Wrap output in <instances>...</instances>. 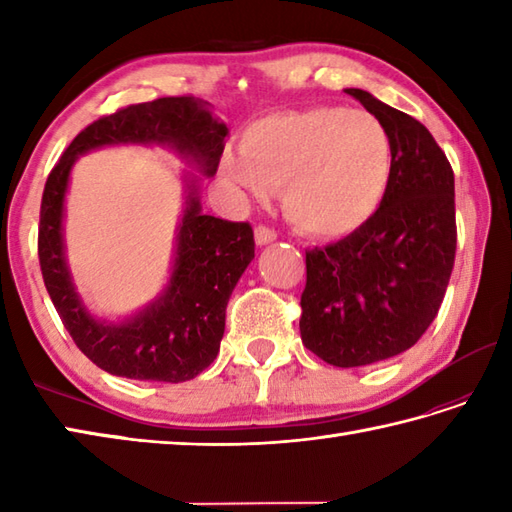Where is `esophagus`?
Listing matches in <instances>:
<instances>
[{"label": "esophagus", "mask_w": 512, "mask_h": 512, "mask_svg": "<svg viewBox=\"0 0 512 512\" xmlns=\"http://www.w3.org/2000/svg\"><path fill=\"white\" fill-rule=\"evenodd\" d=\"M275 239H277V233L273 231V228H268V226L255 228V244L257 246H268V244H273Z\"/></svg>", "instance_id": "1"}]
</instances>
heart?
Returning <instances> with one entry per match:
<instances>
[{
  "mask_svg": "<svg viewBox=\"0 0 512 512\" xmlns=\"http://www.w3.org/2000/svg\"><path fill=\"white\" fill-rule=\"evenodd\" d=\"M226 149L224 180L250 198L279 187L288 220L310 237L339 239L374 220L391 191L396 151L365 110L319 105L259 118Z\"/></svg>",
  "mask_w": 512,
  "mask_h": 512,
  "instance_id": "obj_1",
  "label": "heart"
}]
</instances>
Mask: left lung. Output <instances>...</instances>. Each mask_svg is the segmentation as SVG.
<instances>
[{"instance_id":"left-lung-1","label":"left lung","mask_w":512,"mask_h":512,"mask_svg":"<svg viewBox=\"0 0 512 512\" xmlns=\"http://www.w3.org/2000/svg\"><path fill=\"white\" fill-rule=\"evenodd\" d=\"M385 123L396 169L367 226L306 253L301 341L334 367H363L416 345L436 319L455 259V180L429 129L358 88L345 90Z\"/></svg>"}]
</instances>
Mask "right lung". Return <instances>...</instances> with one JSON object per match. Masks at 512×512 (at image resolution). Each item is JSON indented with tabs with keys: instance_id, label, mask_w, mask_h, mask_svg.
Segmentation results:
<instances>
[{
	"instance_id": "1",
	"label": "right lung",
	"mask_w": 512,
	"mask_h": 512,
	"mask_svg": "<svg viewBox=\"0 0 512 512\" xmlns=\"http://www.w3.org/2000/svg\"><path fill=\"white\" fill-rule=\"evenodd\" d=\"M228 127L195 96H167L103 116L76 136L50 171L41 200L39 264L43 284L76 347L114 376L182 383L213 363L224 336L226 303L255 257L253 228L202 213V176L220 165ZM165 146L199 171L185 172V206L177 229L172 273L147 307L110 322L92 315L64 257L62 217L69 173L94 148Z\"/></svg>"
}]
</instances>
